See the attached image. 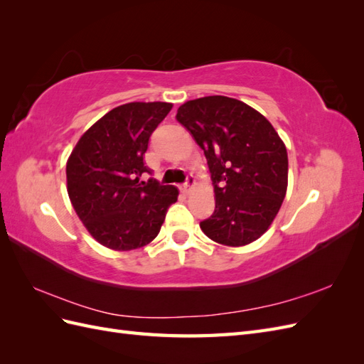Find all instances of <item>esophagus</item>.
Segmentation results:
<instances>
[{
    "instance_id": "obj_1",
    "label": "esophagus",
    "mask_w": 364,
    "mask_h": 364,
    "mask_svg": "<svg viewBox=\"0 0 364 364\" xmlns=\"http://www.w3.org/2000/svg\"><path fill=\"white\" fill-rule=\"evenodd\" d=\"M193 185H194V178L191 174H188L186 176V179H185V183L181 186V190H182V193H190V190L193 188Z\"/></svg>"
}]
</instances>
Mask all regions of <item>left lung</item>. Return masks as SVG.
I'll return each mask as SVG.
<instances>
[{"instance_id": "obj_1", "label": "left lung", "mask_w": 364, "mask_h": 364, "mask_svg": "<svg viewBox=\"0 0 364 364\" xmlns=\"http://www.w3.org/2000/svg\"><path fill=\"white\" fill-rule=\"evenodd\" d=\"M176 119L203 149L211 171L215 209L200 222L205 235L234 247L259 238L287 191V149L277 130L253 107L223 95L183 103Z\"/></svg>"}]
</instances>
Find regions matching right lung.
<instances>
[{
  "label": "right lung",
  "mask_w": 364,
  "mask_h": 364,
  "mask_svg": "<svg viewBox=\"0 0 364 364\" xmlns=\"http://www.w3.org/2000/svg\"><path fill=\"white\" fill-rule=\"evenodd\" d=\"M171 103H127L87 129L67 162L68 196L77 215L98 243L134 250L159 234L178 188L156 179L144 162L149 141Z\"/></svg>",
  "instance_id": "obj_1"
}]
</instances>
